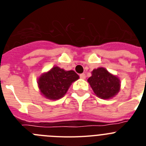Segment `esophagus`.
<instances>
[{
  "label": "esophagus",
  "instance_id": "34e87169",
  "mask_svg": "<svg viewBox=\"0 0 146 146\" xmlns=\"http://www.w3.org/2000/svg\"><path fill=\"white\" fill-rule=\"evenodd\" d=\"M80 77L81 79H86V74L84 73H82V74H80Z\"/></svg>",
  "mask_w": 146,
  "mask_h": 146
}]
</instances>
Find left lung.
I'll return each instance as SVG.
<instances>
[{"mask_svg":"<svg viewBox=\"0 0 146 146\" xmlns=\"http://www.w3.org/2000/svg\"><path fill=\"white\" fill-rule=\"evenodd\" d=\"M88 82L98 97L108 99L115 96L120 90V80L108 70L100 67L94 69Z\"/></svg>","mask_w":146,"mask_h":146,"instance_id":"obj_1","label":"left lung"}]
</instances>
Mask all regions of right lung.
<instances>
[{"label":"right lung","instance_id":"add662e5","mask_svg":"<svg viewBox=\"0 0 146 146\" xmlns=\"http://www.w3.org/2000/svg\"><path fill=\"white\" fill-rule=\"evenodd\" d=\"M77 79L79 76L74 71H65L54 66L38 78V84L40 91L45 97L55 100L63 97L71 84Z\"/></svg>","mask_w":146,"mask_h":146}]
</instances>
